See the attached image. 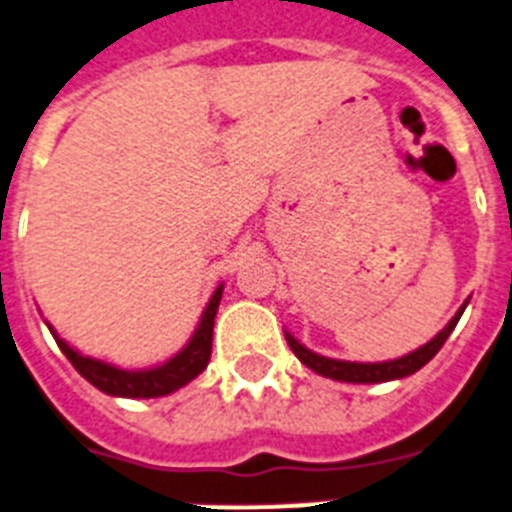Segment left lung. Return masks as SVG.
I'll return each instance as SVG.
<instances>
[{
	"instance_id": "8db88e82",
	"label": "left lung",
	"mask_w": 512,
	"mask_h": 512,
	"mask_svg": "<svg viewBox=\"0 0 512 512\" xmlns=\"http://www.w3.org/2000/svg\"><path fill=\"white\" fill-rule=\"evenodd\" d=\"M468 304V302H466ZM463 304L458 312H455L453 320L445 325V328L437 333L429 343H424L422 349L411 351V354L401 356V359H393V362H377V364H362V362H341V359H328V356H320L315 351L304 349L302 343L296 341L291 333H286V341H289L291 351L299 356V362L307 364L309 369H315L317 375L330 377V380H341V382H388V380H401V377L414 375L416 369H422L424 364L442 349V343L448 341V336L453 333V328L461 320Z\"/></svg>"
}]
</instances>
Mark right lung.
I'll list each match as a JSON object with an SVG mask.
<instances>
[{
	"label": "right lung",
	"mask_w": 512,
	"mask_h": 512,
	"mask_svg": "<svg viewBox=\"0 0 512 512\" xmlns=\"http://www.w3.org/2000/svg\"><path fill=\"white\" fill-rule=\"evenodd\" d=\"M221 294L223 286H218L216 294L210 296L203 317H200V325H197L195 336L190 338V343H187L179 354L171 356L169 362H163L161 367L140 369V372L119 369L114 367V364L98 362V359L83 356L80 351L72 349L70 343H64L54 330H49L54 333L57 346L62 349V354L70 359L72 367H75L90 385H96L98 390H103V393L109 395H122V398H158V395H169L174 393V390H179L182 385L195 380V377L208 367L210 346H213V320H216Z\"/></svg>",
	"instance_id": "right-lung-1"
}]
</instances>
